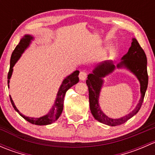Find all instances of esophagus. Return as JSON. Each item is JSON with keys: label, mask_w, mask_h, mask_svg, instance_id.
<instances>
[{"label": "esophagus", "mask_w": 155, "mask_h": 155, "mask_svg": "<svg viewBox=\"0 0 155 155\" xmlns=\"http://www.w3.org/2000/svg\"><path fill=\"white\" fill-rule=\"evenodd\" d=\"M79 79H81V80H82V81L85 80V79H86V78H87V73H86V72H85V71H81L80 73H79Z\"/></svg>", "instance_id": "34e87169"}]
</instances>
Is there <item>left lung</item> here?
Listing matches in <instances>:
<instances>
[{"mask_svg":"<svg viewBox=\"0 0 155 155\" xmlns=\"http://www.w3.org/2000/svg\"><path fill=\"white\" fill-rule=\"evenodd\" d=\"M117 68H127L132 72L137 77L140 83V97L139 104L132 112L120 118H112L108 117L101 110L99 106V96L101 93L104 80L103 78L112 73L115 70V65L112 61H106L101 64L97 65L93 73L87 76L86 84L88 87L89 104L91 114L96 120L103 124L109 126H117L125 123L128 119L132 118L139 112L143 104V100L148 87V76L147 72V58L144 50L142 48L138 41L135 38L132 39L131 46L127 53L121 58V61L118 64Z\"/></svg>","mask_w":155,"mask_h":155,"instance_id":"obj_1","label":"left lung"}]
</instances>
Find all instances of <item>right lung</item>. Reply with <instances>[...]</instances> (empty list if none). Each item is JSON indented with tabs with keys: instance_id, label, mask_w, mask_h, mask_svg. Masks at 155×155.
<instances>
[{
	"instance_id": "add662e5",
	"label": "right lung",
	"mask_w": 155,
	"mask_h": 155,
	"mask_svg": "<svg viewBox=\"0 0 155 155\" xmlns=\"http://www.w3.org/2000/svg\"><path fill=\"white\" fill-rule=\"evenodd\" d=\"M33 39H34V37H33L32 36L25 35L24 37H23V38L21 39L19 43L17 45L16 47L14 49V51H12L10 58V70H9L8 76H7V79H8V80H7L8 86L9 83H10V79L11 78V76H12V70H13L12 68H13L15 64L17 62V61L19 59L20 57H21V54L24 52L25 50L28 47L30 43H31V40H32ZM79 73V70H76V71L73 72V73H71L70 76H67V77L64 79L63 82H62L61 85L59 87V90L57 94V97H56L55 102H54L52 108H51V110H50L46 115H43V116L40 117V118H31V117L25 116L24 115H22V114L18 110V109H17L16 107L15 106V104H14L13 101L12 100V97L10 96L11 104H12L14 109H15L22 118H24L26 121L31 123V124H36V125H47V124H51V123H53L54 121H55L56 120L60 117V115H61L64 108V98L65 94H66L67 91H68L70 87H71L73 85H76L77 82H79V77H78Z\"/></svg>"
}]
</instances>
